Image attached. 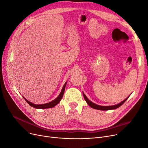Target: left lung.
I'll return each instance as SVG.
<instances>
[{
  "instance_id": "1",
  "label": "left lung",
  "mask_w": 148,
  "mask_h": 148,
  "mask_svg": "<svg viewBox=\"0 0 148 148\" xmlns=\"http://www.w3.org/2000/svg\"><path fill=\"white\" fill-rule=\"evenodd\" d=\"M83 95H84L85 100L86 101L87 103H88V106L90 107H91V108H95V109H97V110H114V109H116V108L119 107L121 106H122L123 103L127 101V99H128L130 95L127 98H125V99L124 101H123L121 102H119V103H118V104L114 105V106H99V105L96 104V103L92 102L91 101H90L88 99V97L86 96V95L84 93V92H83Z\"/></svg>"
}]
</instances>
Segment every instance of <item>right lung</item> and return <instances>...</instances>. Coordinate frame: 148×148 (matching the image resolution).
I'll return each mask as SVG.
<instances>
[{"mask_svg": "<svg viewBox=\"0 0 148 148\" xmlns=\"http://www.w3.org/2000/svg\"><path fill=\"white\" fill-rule=\"evenodd\" d=\"M67 84V82L64 84V85H63V88L61 91V92H60V95L58 96V97L57 98H56L54 100L52 101L51 102H49L48 103H44V104H35V103H32L30 101H29L28 100H27L25 98L23 97L24 99L25 100V101L29 103V104L32 106V107L34 108H41V109H44V108H52L53 107L56 106V105H57L58 103L60 102V101L62 100V97L63 96V94H64V90H65V86H66V85Z\"/></svg>", "mask_w": 148, "mask_h": 148, "instance_id": "1", "label": "right lung"}]
</instances>
